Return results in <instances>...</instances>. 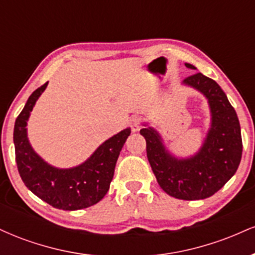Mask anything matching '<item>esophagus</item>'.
Instances as JSON below:
<instances>
[{"mask_svg": "<svg viewBox=\"0 0 255 255\" xmlns=\"http://www.w3.org/2000/svg\"><path fill=\"white\" fill-rule=\"evenodd\" d=\"M129 125H130V128L133 131H137L141 128V125H142V119L140 118V116H133V118L130 119L129 121Z\"/></svg>", "mask_w": 255, "mask_h": 255, "instance_id": "esophagus-1", "label": "esophagus"}]
</instances>
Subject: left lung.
Returning a JSON list of instances; mask_svg holds the SVG:
<instances>
[{
    "mask_svg": "<svg viewBox=\"0 0 255 255\" xmlns=\"http://www.w3.org/2000/svg\"><path fill=\"white\" fill-rule=\"evenodd\" d=\"M186 67L195 69L186 63ZM209 99L212 127L197 156L176 159L163 147L160 137L151 128L140 134L146 140V152L157 182L166 194L181 200L206 199L218 192L238 170L242 157V137L236 111L221 86L201 73L183 80Z\"/></svg>",
    "mask_w": 255,
    "mask_h": 255,
    "instance_id": "8db88e82",
    "label": "left lung"
}]
</instances>
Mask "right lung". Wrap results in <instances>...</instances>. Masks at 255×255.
<instances>
[{
  "label": "right lung",
  "instance_id": "right-lung-1",
  "mask_svg": "<svg viewBox=\"0 0 255 255\" xmlns=\"http://www.w3.org/2000/svg\"><path fill=\"white\" fill-rule=\"evenodd\" d=\"M46 85L32 93L16 118L13 137L17 170L25 186L51 206L66 211L86 209L102 200L109 191L116 162L130 128L107 140L84 164L66 170L52 168L32 150L25 128L31 110Z\"/></svg>",
  "mask_w": 255,
  "mask_h": 255
}]
</instances>
